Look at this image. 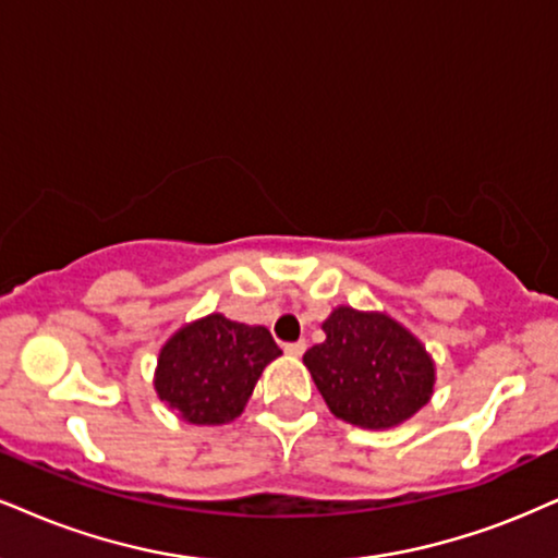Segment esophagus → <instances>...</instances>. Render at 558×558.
<instances>
[{"label": "esophagus", "instance_id": "34e87169", "mask_svg": "<svg viewBox=\"0 0 558 558\" xmlns=\"http://www.w3.org/2000/svg\"><path fill=\"white\" fill-rule=\"evenodd\" d=\"M305 349H307V343L305 341H290V343H284V352L287 354H292V356H300L302 352H305Z\"/></svg>", "mask_w": 558, "mask_h": 558}]
</instances>
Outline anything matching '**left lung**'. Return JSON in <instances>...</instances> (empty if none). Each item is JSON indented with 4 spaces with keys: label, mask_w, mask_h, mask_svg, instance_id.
<instances>
[{
    "label": "left lung",
    "mask_w": 558,
    "mask_h": 558,
    "mask_svg": "<svg viewBox=\"0 0 558 558\" xmlns=\"http://www.w3.org/2000/svg\"><path fill=\"white\" fill-rule=\"evenodd\" d=\"M323 331L326 341L307 349L302 362L333 416L388 429L429 401L435 364L393 318L339 307L323 323Z\"/></svg>",
    "instance_id": "left-lung-1"
}]
</instances>
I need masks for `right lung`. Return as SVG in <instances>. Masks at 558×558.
<instances>
[{
  "label": "right lung",
  "instance_id": "add662e5",
  "mask_svg": "<svg viewBox=\"0 0 558 558\" xmlns=\"http://www.w3.org/2000/svg\"><path fill=\"white\" fill-rule=\"evenodd\" d=\"M279 354L264 326L206 315L165 343L155 390L185 422H232L245 409L266 364Z\"/></svg>",
  "mask_w": 558,
  "mask_h": 558
}]
</instances>
